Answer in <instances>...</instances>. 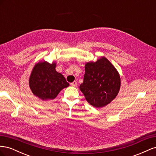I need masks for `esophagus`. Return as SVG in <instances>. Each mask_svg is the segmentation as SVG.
I'll return each instance as SVG.
<instances>
[{"label": "esophagus", "instance_id": "1", "mask_svg": "<svg viewBox=\"0 0 156 156\" xmlns=\"http://www.w3.org/2000/svg\"><path fill=\"white\" fill-rule=\"evenodd\" d=\"M70 84H71V86H72V87H77V82L75 81H73V83H70Z\"/></svg>", "mask_w": 156, "mask_h": 156}]
</instances>
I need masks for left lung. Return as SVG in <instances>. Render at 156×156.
<instances>
[{"instance_id": "left-lung-1", "label": "left lung", "mask_w": 156, "mask_h": 156, "mask_svg": "<svg viewBox=\"0 0 156 156\" xmlns=\"http://www.w3.org/2000/svg\"><path fill=\"white\" fill-rule=\"evenodd\" d=\"M120 88V75L104 56L85 64L84 81L79 88L91 105L100 108L108 105L116 97Z\"/></svg>"}]
</instances>
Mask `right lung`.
Instances as JSON below:
<instances>
[{
  "instance_id": "add662e5",
  "label": "right lung",
  "mask_w": 156,
  "mask_h": 156,
  "mask_svg": "<svg viewBox=\"0 0 156 156\" xmlns=\"http://www.w3.org/2000/svg\"><path fill=\"white\" fill-rule=\"evenodd\" d=\"M55 68V62L50 64L44 61L37 63L32 71L29 87L33 94L41 100H53L63 88L69 85Z\"/></svg>"
}]
</instances>
